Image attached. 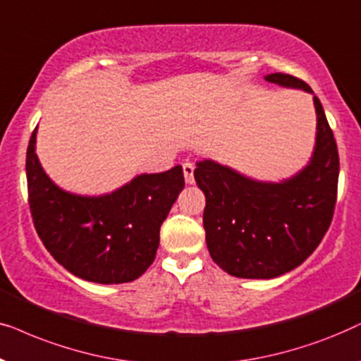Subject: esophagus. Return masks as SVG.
I'll return each instance as SVG.
<instances>
[{"label": "esophagus", "instance_id": "esophagus-1", "mask_svg": "<svg viewBox=\"0 0 361 361\" xmlns=\"http://www.w3.org/2000/svg\"><path fill=\"white\" fill-rule=\"evenodd\" d=\"M183 173H185L186 183L193 185L195 183V166H193V163H190V161L183 163Z\"/></svg>", "mask_w": 361, "mask_h": 361}]
</instances>
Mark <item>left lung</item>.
<instances>
[{
    "label": "left lung",
    "mask_w": 361,
    "mask_h": 361,
    "mask_svg": "<svg viewBox=\"0 0 361 361\" xmlns=\"http://www.w3.org/2000/svg\"><path fill=\"white\" fill-rule=\"evenodd\" d=\"M266 80L312 94L289 74ZM317 112L310 163L282 183H262L213 160L196 163L195 180L206 196L203 226L209 256L234 277L272 279L300 266L315 251L334 218L340 160L324 107Z\"/></svg>",
    "instance_id": "left-lung-1"
}]
</instances>
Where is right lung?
I'll return each instance as SVG.
<instances>
[{
    "label": "right lung",
    "instance_id": "obj_1",
    "mask_svg": "<svg viewBox=\"0 0 361 361\" xmlns=\"http://www.w3.org/2000/svg\"><path fill=\"white\" fill-rule=\"evenodd\" d=\"M36 130L26 153L27 201L44 247L84 281H135L157 256L161 223L185 188L183 168L140 175L110 195H72L52 183L42 170Z\"/></svg>",
    "mask_w": 361,
    "mask_h": 361
}]
</instances>
